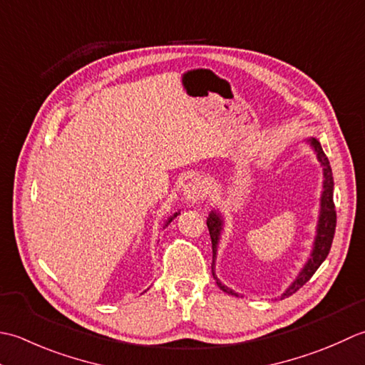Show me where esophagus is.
Listing matches in <instances>:
<instances>
[{
	"mask_svg": "<svg viewBox=\"0 0 365 365\" xmlns=\"http://www.w3.org/2000/svg\"><path fill=\"white\" fill-rule=\"evenodd\" d=\"M205 197V185L200 181H190L184 187V198L189 205H195Z\"/></svg>",
	"mask_w": 365,
	"mask_h": 365,
	"instance_id": "obj_1",
	"label": "esophagus"
}]
</instances>
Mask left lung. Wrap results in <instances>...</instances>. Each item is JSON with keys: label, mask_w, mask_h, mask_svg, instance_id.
<instances>
[{"label": "left lung", "mask_w": 365, "mask_h": 365, "mask_svg": "<svg viewBox=\"0 0 365 365\" xmlns=\"http://www.w3.org/2000/svg\"><path fill=\"white\" fill-rule=\"evenodd\" d=\"M307 143L310 145L312 150L315 151L317 159L323 167V192H322V198H319V215H318V224H317V235L314 240V249H312L310 258L307 259V263L304 264L301 272L297 274V277L292 282V285L282 293L280 299H285V297L292 296L304 284H307L318 267L322 266L326 257H328L332 245V240H334V233H336L337 214H336V206H334V180H332V170L329 165V160L326 158L323 148L319 145V140L317 137L309 138ZM206 225L210 228L211 242H212V276L215 279V284H217V287L222 289V292L233 296H240L235 289L222 284V282L217 279V276H215V257H217L220 235H222V230H224V217H222V214L219 211H211L210 217L206 219Z\"/></svg>", "instance_id": "obj_1"}]
</instances>
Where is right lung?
<instances>
[{
	"label": "right lung",
	"mask_w": 365,
	"mask_h": 365,
	"mask_svg": "<svg viewBox=\"0 0 365 365\" xmlns=\"http://www.w3.org/2000/svg\"><path fill=\"white\" fill-rule=\"evenodd\" d=\"M178 214H180V212H175V214H173V215H172V217H170V219H168V220H167V222H165V225H163V228H165V227H167V225H168V224H170V222H172V220H173V219H175V217H176V215H178Z\"/></svg>",
	"instance_id": "1"
}]
</instances>
